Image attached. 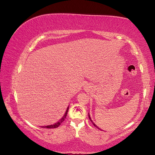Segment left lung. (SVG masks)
<instances>
[{"label":"left lung","mask_w":155,"mask_h":155,"mask_svg":"<svg viewBox=\"0 0 155 155\" xmlns=\"http://www.w3.org/2000/svg\"><path fill=\"white\" fill-rule=\"evenodd\" d=\"M88 118H89V119H90V120L91 121V123L93 124V125H94V127H97V128H98V129H100V128H98V127L97 126V125H96V124H94V123H93V121L91 120V117H90V115H89V113H88Z\"/></svg>","instance_id":"1"}]
</instances>
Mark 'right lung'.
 <instances>
[{
    "label": "right lung",
    "instance_id": "obj_1",
    "mask_svg": "<svg viewBox=\"0 0 155 155\" xmlns=\"http://www.w3.org/2000/svg\"><path fill=\"white\" fill-rule=\"evenodd\" d=\"M68 110V107L67 108V111H66V113H65L64 115L63 116V117H62L60 120H58V121L57 122V123H54V124H51V125H48V126L41 127H42V128H55L58 127V126H60L61 124L62 123V122H63V121L64 120L65 118H66V117H67V115Z\"/></svg>",
    "mask_w": 155,
    "mask_h": 155
}]
</instances>
